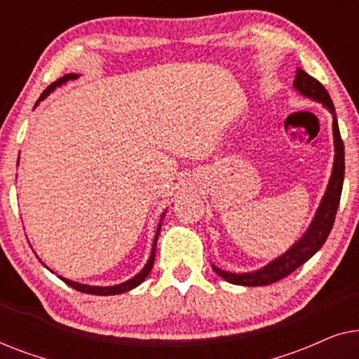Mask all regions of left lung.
I'll list each match as a JSON object with an SVG mask.
<instances>
[{
	"label": "left lung",
	"mask_w": 359,
	"mask_h": 359,
	"mask_svg": "<svg viewBox=\"0 0 359 359\" xmlns=\"http://www.w3.org/2000/svg\"><path fill=\"white\" fill-rule=\"evenodd\" d=\"M294 88L301 93V95L311 97L322 102L333 116V142H335V161H333V171L330 183L323 196L320 208H318L316 217H313L311 227L307 229V232L304 233V237L294 245L292 248H289L283 257L274 259L273 263H269L268 266H264L258 271L253 273H229L222 271V269L214 268V271L219 274L220 278H224L227 283L238 284V286H268L279 281V279L286 278L292 271L311 259L318 250L322 248V245L325 243L328 238V233L332 232L333 224H335V215L338 204H340L341 198V188H343V178H345V147H343V140L340 135V129H338V121L335 114V106L330 100V95L323 88V85L316 78L309 75L301 68H297L296 72V80H294Z\"/></svg>",
	"instance_id": "1"
}]
</instances>
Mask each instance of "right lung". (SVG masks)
<instances>
[{"label": "right lung", "mask_w": 359, "mask_h": 359, "mask_svg": "<svg viewBox=\"0 0 359 359\" xmlns=\"http://www.w3.org/2000/svg\"><path fill=\"white\" fill-rule=\"evenodd\" d=\"M73 78H76L75 75H65L62 78H58V80L55 83H52L50 86H47V90L42 93L41 97H39V101H42L43 97H47L48 95H50V91L55 90L57 86H60L62 83H65L68 80H73ZM39 101L36 102V106L39 104ZM160 227L161 225H158V230H156V235H155V240H154V247H151V253H150V258L149 262H147V264L144 266V269L137 274V276H134L132 279H129V281L122 283V284H117V286H109V287H100V286H86V284H78V283H73L70 281V279H65V278H60L63 283L68 284V286L76 289V291L80 292H86V294H95V296H114V294H122V292H127L130 291V289H134L139 286V284L144 281V279L149 276V273L151 271V266H154V262H155V250H156V240H158V233H160Z\"/></svg>", "instance_id": "obj_1"}]
</instances>
